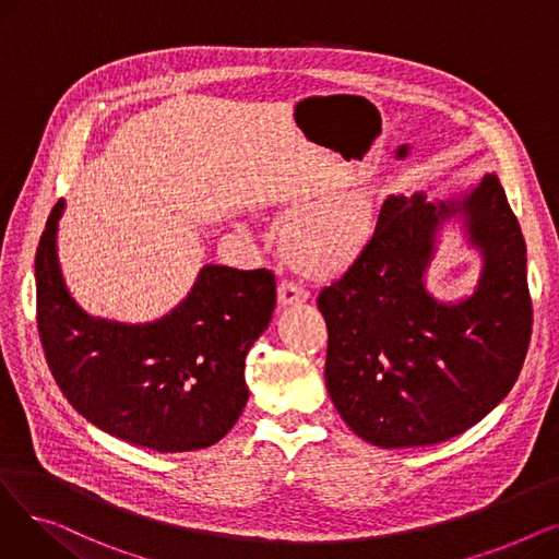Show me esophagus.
<instances>
[{
  "mask_svg": "<svg viewBox=\"0 0 559 559\" xmlns=\"http://www.w3.org/2000/svg\"><path fill=\"white\" fill-rule=\"evenodd\" d=\"M308 299V289L297 285V283H289V281H283L278 285V304L281 306H297V304H304Z\"/></svg>",
  "mask_w": 559,
  "mask_h": 559,
  "instance_id": "obj_1",
  "label": "esophagus"
}]
</instances>
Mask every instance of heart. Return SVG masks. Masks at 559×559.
I'll return each instance as SVG.
<instances>
[{"label": "heart", "instance_id": "b5f03b06", "mask_svg": "<svg viewBox=\"0 0 559 559\" xmlns=\"http://www.w3.org/2000/svg\"><path fill=\"white\" fill-rule=\"evenodd\" d=\"M371 228L373 213L362 190L331 192L289 215L283 249L299 270L331 276L365 249Z\"/></svg>", "mask_w": 559, "mask_h": 559}]
</instances>
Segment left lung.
I'll return each instance as SVG.
<instances>
[{
	"label": "left lung",
	"instance_id": "1",
	"mask_svg": "<svg viewBox=\"0 0 559 559\" xmlns=\"http://www.w3.org/2000/svg\"><path fill=\"white\" fill-rule=\"evenodd\" d=\"M457 223L484 267L472 296L431 297L425 274ZM525 242L493 171L457 194H390L348 267L319 292L326 388L346 426L380 449L447 442L512 390L533 331Z\"/></svg>",
	"mask_w": 559,
	"mask_h": 559
}]
</instances>
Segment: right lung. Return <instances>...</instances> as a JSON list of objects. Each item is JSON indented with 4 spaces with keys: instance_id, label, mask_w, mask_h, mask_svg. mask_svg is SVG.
<instances>
[{
    "instance_id": "1",
    "label": "right lung",
    "mask_w": 559,
    "mask_h": 559,
    "mask_svg": "<svg viewBox=\"0 0 559 559\" xmlns=\"http://www.w3.org/2000/svg\"><path fill=\"white\" fill-rule=\"evenodd\" d=\"M61 199L36 251L38 331L51 376L79 415L158 453L213 447L249 399L245 358L270 326L276 281L267 270L203 264L188 297L144 324L87 314L58 262Z\"/></svg>"
}]
</instances>
